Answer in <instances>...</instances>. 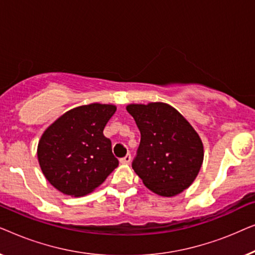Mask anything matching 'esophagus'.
Instances as JSON below:
<instances>
[{
	"instance_id": "esophagus-1",
	"label": "esophagus",
	"mask_w": 255,
	"mask_h": 255,
	"mask_svg": "<svg viewBox=\"0 0 255 255\" xmlns=\"http://www.w3.org/2000/svg\"><path fill=\"white\" fill-rule=\"evenodd\" d=\"M120 161H121V163H130L131 162V154H130V153H128V154L125 155L124 158H122Z\"/></svg>"
}]
</instances>
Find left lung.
Returning <instances> with one entry per match:
<instances>
[{"label": "left lung", "instance_id": "obj_1", "mask_svg": "<svg viewBox=\"0 0 255 255\" xmlns=\"http://www.w3.org/2000/svg\"><path fill=\"white\" fill-rule=\"evenodd\" d=\"M127 110L140 131L132 168L160 196L182 193L196 179L203 162L200 135L179 111L166 103L130 104Z\"/></svg>", "mask_w": 255, "mask_h": 255}]
</instances>
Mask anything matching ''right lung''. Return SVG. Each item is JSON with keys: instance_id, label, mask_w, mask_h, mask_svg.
<instances>
[{"instance_id": "obj_1", "label": "right lung", "mask_w": 255, "mask_h": 255, "mask_svg": "<svg viewBox=\"0 0 255 255\" xmlns=\"http://www.w3.org/2000/svg\"><path fill=\"white\" fill-rule=\"evenodd\" d=\"M116 107L93 103L67 111L46 128L38 144L45 177L59 191L83 196L118 166L103 130Z\"/></svg>"}]
</instances>
